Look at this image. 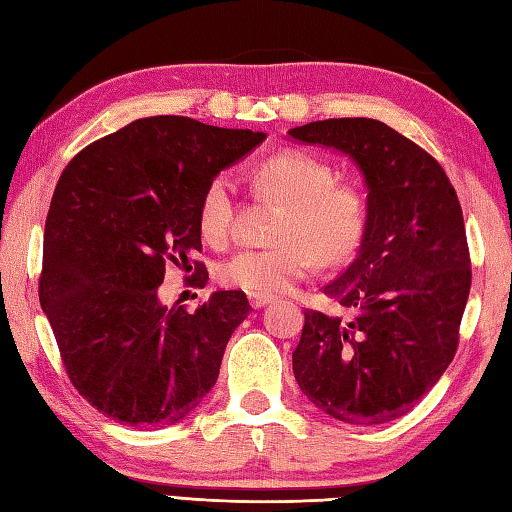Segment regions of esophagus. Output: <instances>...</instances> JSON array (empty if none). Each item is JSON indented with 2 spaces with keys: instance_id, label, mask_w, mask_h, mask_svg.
I'll list each match as a JSON object with an SVG mask.
<instances>
[{
  "instance_id": "esophagus-1",
  "label": "esophagus",
  "mask_w": 512,
  "mask_h": 512,
  "mask_svg": "<svg viewBox=\"0 0 512 512\" xmlns=\"http://www.w3.org/2000/svg\"><path fill=\"white\" fill-rule=\"evenodd\" d=\"M273 299H275V297H270V295H259V292H250V295H248L250 306H253L255 310L264 308L266 303H270V301H273Z\"/></svg>"
}]
</instances>
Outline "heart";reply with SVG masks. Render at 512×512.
Wrapping results in <instances>:
<instances>
[{
  "label": "heart",
  "instance_id": "1",
  "mask_svg": "<svg viewBox=\"0 0 512 512\" xmlns=\"http://www.w3.org/2000/svg\"><path fill=\"white\" fill-rule=\"evenodd\" d=\"M257 189L281 204L273 228L275 244L239 250L215 268L222 286L259 295L295 288L314 262L332 266L354 253L365 228V195L354 182L334 180L328 162L301 149H281L253 169ZM237 206L231 176L209 180L198 209L206 242L224 244L233 233Z\"/></svg>",
  "mask_w": 512,
  "mask_h": 512
}]
</instances>
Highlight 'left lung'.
<instances>
[{"instance_id":"obj_1","label":"left lung","mask_w":512,"mask_h":512,"mask_svg":"<svg viewBox=\"0 0 512 512\" xmlns=\"http://www.w3.org/2000/svg\"><path fill=\"white\" fill-rule=\"evenodd\" d=\"M288 134L339 149L367 184L361 248L323 288L345 314L303 312L292 372L312 405L336 420H396L458 352L471 290L458 193L436 158L374 118H328Z\"/></svg>"}]
</instances>
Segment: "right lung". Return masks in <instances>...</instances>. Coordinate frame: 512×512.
Segmentation results:
<instances>
[{
    "mask_svg": "<svg viewBox=\"0 0 512 512\" xmlns=\"http://www.w3.org/2000/svg\"><path fill=\"white\" fill-rule=\"evenodd\" d=\"M266 134L149 116L94 140L63 169L43 233L39 301L74 389L129 427H165L200 405L250 312L217 290L189 312L158 299L165 270L202 250L206 184ZM193 286L209 273L193 262Z\"/></svg>",
    "mask_w": 512,
    "mask_h": 512,
    "instance_id": "1",
    "label": "right lung"
}]
</instances>
